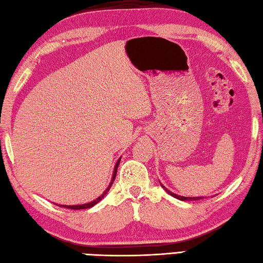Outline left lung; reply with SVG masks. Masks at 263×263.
Returning a JSON list of instances; mask_svg holds the SVG:
<instances>
[{"instance_id":"8db88e82","label":"left lung","mask_w":263,"mask_h":263,"mask_svg":"<svg viewBox=\"0 0 263 263\" xmlns=\"http://www.w3.org/2000/svg\"><path fill=\"white\" fill-rule=\"evenodd\" d=\"M161 186L163 187V189H165L168 193H170V195L171 196H173V197H174V198H177V199H180V200H199V199H202V197H182V196H177V195H175V193H173V192H171L170 190H167L166 189V187L165 186H163L162 184H161Z\"/></svg>"}]
</instances>
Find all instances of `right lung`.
I'll use <instances>...</instances> for the list:
<instances>
[{
	"label": "right lung",
	"instance_id": "obj_1",
	"mask_svg": "<svg viewBox=\"0 0 263 263\" xmlns=\"http://www.w3.org/2000/svg\"><path fill=\"white\" fill-rule=\"evenodd\" d=\"M120 160L121 159H119L118 161H117V163H116V167H115V172H113V176H112V180H111V182H110V185L107 186V189L103 192V195L102 196H100L98 198H96L95 200L93 201H91V202H88V204H83V205H73V206H67V205H58V206H63V207H65V209H70V210H85V209H90V207H92V206H95L98 201H101L102 200V198L106 195V193L108 192V190H110V187H111V185L113 184V181H115V178H116V175H117V170H118V166H119V163H120Z\"/></svg>",
	"mask_w": 263,
	"mask_h": 263
}]
</instances>
